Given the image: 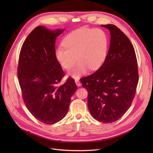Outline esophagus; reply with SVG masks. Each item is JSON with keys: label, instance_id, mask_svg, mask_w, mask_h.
<instances>
[{"label": "esophagus", "instance_id": "obj_1", "mask_svg": "<svg viewBox=\"0 0 153 153\" xmlns=\"http://www.w3.org/2000/svg\"><path fill=\"white\" fill-rule=\"evenodd\" d=\"M75 83H76V85L78 86H80L81 85V83H80V81H79L78 79H76V80H75Z\"/></svg>", "mask_w": 153, "mask_h": 153}]
</instances>
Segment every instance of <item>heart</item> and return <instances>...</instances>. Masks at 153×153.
<instances>
[{"mask_svg": "<svg viewBox=\"0 0 153 153\" xmlns=\"http://www.w3.org/2000/svg\"><path fill=\"white\" fill-rule=\"evenodd\" d=\"M63 47L55 51V57L60 66L70 70L77 65L68 76L79 79L88 69L96 70L106 57L108 40L106 33L100 29L81 28L68 34L63 40Z\"/></svg>", "mask_w": 153, "mask_h": 153, "instance_id": "1", "label": "heart"}]
</instances>
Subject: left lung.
I'll use <instances>...</instances> for the list:
<instances>
[{
    "label": "left lung",
    "mask_w": 153,
    "mask_h": 153,
    "mask_svg": "<svg viewBox=\"0 0 153 153\" xmlns=\"http://www.w3.org/2000/svg\"><path fill=\"white\" fill-rule=\"evenodd\" d=\"M110 32V45L105 60L93 74L80 79L88 91V106L92 116L103 123L122 117L130 107L139 81L134 47L116 26L102 25Z\"/></svg>",
    "instance_id": "left-lung-1"
}]
</instances>
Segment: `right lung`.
Returning a JSON list of instances; mask_svg holds the SVG:
<instances>
[{
  "label": "right lung",
  "mask_w": 153,
  "mask_h": 153,
  "mask_svg": "<svg viewBox=\"0 0 153 153\" xmlns=\"http://www.w3.org/2000/svg\"><path fill=\"white\" fill-rule=\"evenodd\" d=\"M63 31L37 27L24 41L19 55L17 77L24 101L31 114L45 124L56 123L66 116L77 90L71 77L57 86L64 74L55 57V42Z\"/></svg>",
  "instance_id": "add662e5"
}]
</instances>
